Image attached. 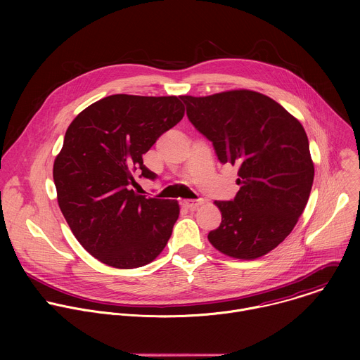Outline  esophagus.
I'll use <instances>...</instances> for the list:
<instances>
[{
  "instance_id": "1",
  "label": "esophagus",
  "mask_w": 360,
  "mask_h": 360,
  "mask_svg": "<svg viewBox=\"0 0 360 360\" xmlns=\"http://www.w3.org/2000/svg\"><path fill=\"white\" fill-rule=\"evenodd\" d=\"M203 203V199H198V200H192V199H186V200H182L181 202V205L184 208H186V210H191V211H195L199 205H202Z\"/></svg>"
}]
</instances>
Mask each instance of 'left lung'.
<instances>
[{
    "label": "left lung",
    "mask_w": 360,
    "mask_h": 360,
    "mask_svg": "<svg viewBox=\"0 0 360 360\" xmlns=\"http://www.w3.org/2000/svg\"><path fill=\"white\" fill-rule=\"evenodd\" d=\"M193 127L222 164L238 167L233 200H215L222 222L208 233L235 259H258L295 228L309 199L315 167L302 124L272 98L250 89L181 95Z\"/></svg>",
    "instance_id": "obj_1"
}]
</instances>
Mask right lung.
I'll list each match as a JSON object with an SVG mask.
<instances>
[{"mask_svg": "<svg viewBox=\"0 0 360 360\" xmlns=\"http://www.w3.org/2000/svg\"><path fill=\"white\" fill-rule=\"evenodd\" d=\"M185 114L179 96L117 94L70 124L54 161L60 210L77 240L99 262L134 269L164 250L179 217L176 200L131 189L134 172L155 179L142 155Z\"/></svg>", "mask_w": 360, "mask_h": 360, "instance_id": "obj_1", "label": "right lung"}]
</instances>
